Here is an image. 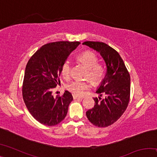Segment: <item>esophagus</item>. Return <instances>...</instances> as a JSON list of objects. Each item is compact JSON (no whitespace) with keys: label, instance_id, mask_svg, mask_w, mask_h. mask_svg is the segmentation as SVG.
<instances>
[{"label":"esophagus","instance_id":"obj_1","mask_svg":"<svg viewBox=\"0 0 157 157\" xmlns=\"http://www.w3.org/2000/svg\"><path fill=\"white\" fill-rule=\"evenodd\" d=\"M73 99L74 100H77V99H82V97H79V96H78V95H73Z\"/></svg>","mask_w":157,"mask_h":157}]
</instances>
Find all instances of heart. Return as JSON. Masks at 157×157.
<instances>
[{
	"instance_id": "b5f03b06",
	"label": "heart",
	"mask_w": 157,
	"mask_h": 157,
	"mask_svg": "<svg viewBox=\"0 0 157 157\" xmlns=\"http://www.w3.org/2000/svg\"><path fill=\"white\" fill-rule=\"evenodd\" d=\"M78 59L88 68L85 78L89 79L93 83L98 84L102 80L105 75V68L102 63L98 62V57L91 51H84L78 56ZM71 63L68 61L63 63L62 74L65 78L68 79L71 76ZM91 88L89 82L74 81L69 84L67 89L74 95L82 96L87 90Z\"/></svg>"
}]
</instances>
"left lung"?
I'll use <instances>...</instances> for the list:
<instances>
[{
    "instance_id": "1",
    "label": "left lung",
    "mask_w": 157,
    "mask_h": 157,
    "mask_svg": "<svg viewBox=\"0 0 157 157\" xmlns=\"http://www.w3.org/2000/svg\"><path fill=\"white\" fill-rule=\"evenodd\" d=\"M84 45L99 52L104 59L107 72L96 91L105 98H94V108L86 111V117L95 126L106 127L121 118L130 98V75L123 59L113 48L103 42L85 41Z\"/></svg>"
}]
</instances>
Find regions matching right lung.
<instances>
[{
	"label": "right lung",
	"instance_id": "obj_1",
	"mask_svg": "<svg viewBox=\"0 0 157 157\" xmlns=\"http://www.w3.org/2000/svg\"><path fill=\"white\" fill-rule=\"evenodd\" d=\"M79 41H57L44 45L30 57L26 65L22 94L26 107L34 119L47 126L62 122L73 100L70 92L52 95L59 83L62 66Z\"/></svg>",
	"mask_w": 157,
	"mask_h": 157
}]
</instances>
